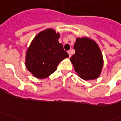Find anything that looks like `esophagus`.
<instances>
[{
	"instance_id": "esophagus-1",
	"label": "esophagus",
	"mask_w": 121,
	"mask_h": 121,
	"mask_svg": "<svg viewBox=\"0 0 121 121\" xmlns=\"http://www.w3.org/2000/svg\"><path fill=\"white\" fill-rule=\"evenodd\" d=\"M68 54H69V58H70V57L71 56V51H69H69H68Z\"/></svg>"
}]
</instances>
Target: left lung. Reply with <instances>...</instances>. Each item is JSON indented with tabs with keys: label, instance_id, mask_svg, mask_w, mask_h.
Masks as SVG:
<instances>
[{
	"label": "left lung",
	"instance_id": "obj_1",
	"mask_svg": "<svg viewBox=\"0 0 121 121\" xmlns=\"http://www.w3.org/2000/svg\"><path fill=\"white\" fill-rule=\"evenodd\" d=\"M75 54L70 58L77 75L84 80L99 77L104 65L102 52L94 40L87 37L77 38L74 44Z\"/></svg>",
	"mask_w": 121,
	"mask_h": 121
}]
</instances>
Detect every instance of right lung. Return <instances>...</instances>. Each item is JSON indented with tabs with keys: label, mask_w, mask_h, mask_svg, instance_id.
<instances>
[{
	"label": "right lung",
	"mask_w": 121,
	"mask_h": 121,
	"mask_svg": "<svg viewBox=\"0 0 121 121\" xmlns=\"http://www.w3.org/2000/svg\"><path fill=\"white\" fill-rule=\"evenodd\" d=\"M60 34L52 28L40 31L31 41L27 50L26 67L38 79L50 76L57 69L59 63L69 57L58 39Z\"/></svg>",
	"instance_id": "1"
}]
</instances>
